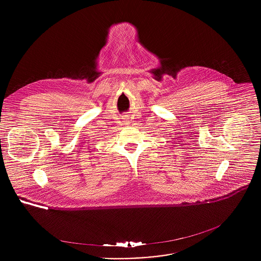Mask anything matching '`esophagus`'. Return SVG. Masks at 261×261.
<instances>
[{"mask_svg":"<svg viewBox=\"0 0 261 261\" xmlns=\"http://www.w3.org/2000/svg\"><path fill=\"white\" fill-rule=\"evenodd\" d=\"M123 121H124V122H128V119H127V118H123Z\"/></svg>","mask_w":261,"mask_h":261,"instance_id":"1","label":"esophagus"}]
</instances>
